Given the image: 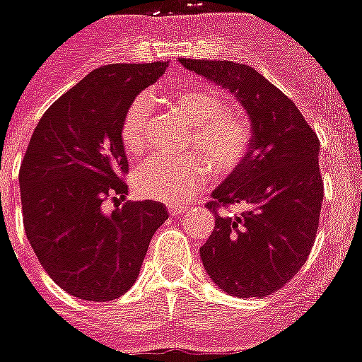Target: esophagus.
Wrapping results in <instances>:
<instances>
[{
    "instance_id": "34e87169",
    "label": "esophagus",
    "mask_w": 362,
    "mask_h": 362,
    "mask_svg": "<svg viewBox=\"0 0 362 362\" xmlns=\"http://www.w3.org/2000/svg\"><path fill=\"white\" fill-rule=\"evenodd\" d=\"M169 211H171L173 216H182V214H186L187 208L180 206V204H169Z\"/></svg>"
}]
</instances>
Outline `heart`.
<instances>
[{
  "mask_svg": "<svg viewBox=\"0 0 362 362\" xmlns=\"http://www.w3.org/2000/svg\"><path fill=\"white\" fill-rule=\"evenodd\" d=\"M175 111L193 124L191 143L206 154L217 173H228L242 161L247 148V126L242 117L225 110L216 90L202 85H180L169 90ZM151 104L146 96H135L126 107L120 124V141L126 152L139 156L146 146ZM210 178L208 165L197 156L146 160L135 171L134 186L146 199L180 202Z\"/></svg>",
  "mask_w": 362,
  "mask_h": 362,
  "instance_id": "heart-1",
  "label": "heart"
}]
</instances>
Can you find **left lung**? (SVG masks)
I'll list each match as a JSON object with an SVG mask.
<instances>
[{
  "label": "left lung",
  "instance_id": "obj_1",
  "mask_svg": "<svg viewBox=\"0 0 362 362\" xmlns=\"http://www.w3.org/2000/svg\"><path fill=\"white\" fill-rule=\"evenodd\" d=\"M182 66L236 96L251 119L245 160L216 187V227L201 247L210 279L236 298H266L307 262L324 199L318 135L283 90L232 61L178 59ZM243 204L236 216L218 208Z\"/></svg>",
  "mask_w": 362,
  "mask_h": 362
}]
</instances>
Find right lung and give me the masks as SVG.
<instances>
[{
    "mask_svg": "<svg viewBox=\"0 0 362 362\" xmlns=\"http://www.w3.org/2000/svg\"><path fill=\"white\" fill-rule=\"evenodd\" d=\"M169 64H105L85 76L38 120L20 165L23 228L64 292L111 301L139 275L154 232L169 219L156 201H122L128 158L120 141L126 107Z\"/></svg>",
    "mask_w": 362,
    "mask_h": 362,
    "instance_id": "add662e5",
    "label": "right lung"
}]
</instances>
